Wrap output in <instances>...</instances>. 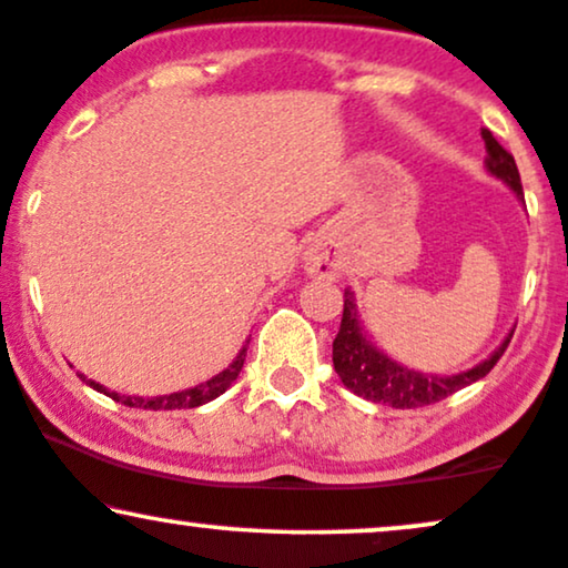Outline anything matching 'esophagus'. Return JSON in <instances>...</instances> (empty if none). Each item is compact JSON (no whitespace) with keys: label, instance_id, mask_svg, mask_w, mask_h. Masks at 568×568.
<instances>
[{"label":"esophagus","instance_id":"34e87169","mask_svg":"<svg viewBox=\"0 0 568 568\" xmlns=\"http://www.w3.org/2000/svg\"><path fill=\"white\" fill-rule=\"evenodd\" d=\"M305 273L313 278H337L339 263L326 247H311L305 252Z\"/></svg>","mask_w":568,"mask_h":568}]
</instances>
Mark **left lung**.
Listing matches in <instances>:
<instances>
[{"label":"left lung","instance_id":"left-lung-1","mask_svg":"<svg viewBox=\"0 0 568 568\" xmlns=\"http://www.w3.org/2000/svg\"><path fill=\"white\" fill-rule=\"evenodd\" d=\"M481 139H485L487 158L485 165L495 179H500L510 192L524 202L521 176L516 160L508 150H503L493 131L481 129ZM514 337V328L498 347L493 349L487 361L477 363L474 368L460 371L453 376H437V374H422V371L403 366V363L392 361L387 353L371 342L366 328L361 324L358 305H355V292L345 290V311H342L339 334L334 339V371L339 374L342 384L358 397H366L371 403L389 405V408H422V405H432L445 400L453 392L468 387V384L479 382L493 371L500 355L506 353L508 342Z\"/></svg>","mask_w":568,"mask_h":568}]
</instances>
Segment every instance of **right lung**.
Segmentation results:
<instances>
[{
  "instance_id": "obj_1",
  "label": "right lung",
  "mask_w": 568,
  "mask_h": 568,
  "mask_svg": "<svg viewBox=\"0 0 568 568\" xmlns=\"http://www.w3.org/2000/svg\"><path fill=\"white\" fill-rule=\"evenodd\" d=\"M247 345L250 339L244 342L240 353H236V358L229 363L226 368L221 371V374H215L213 379L197 384V387H189V389H181V392H171V395H158V397H139V395H121V392H110L108 387H102L100 382L94 379H87V376H81V382H87L91 389L102 392V395L113 397L115 403H123L129 405V408H150V410H176V408H200V405H205L210 400H215V397L223 395L231 384L236 382V376H240V371L244 366V355H247Z\"/></svg>"
}]
</instances>
